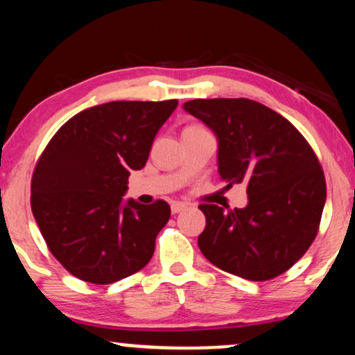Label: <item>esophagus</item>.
I'll list each match as a JSON object with an SVG mask.
<instances>
[{
	"label": "esophagus",
	"instance_id": "esophagus-1",
	"mask_svg": "<svg viewBox=\"0 0 355 355\" xmlns=\"http://www.w3.org/2000/svg\"><path fill=\"white\" fill-rule=\"evenodd\" d=\"M172 213H180V211H183L187 208V205L185 203H180V202H175V203H172Z\"/></svg>",
	"mask_w": 355,
	"mask_h": 355
}]
</instances>
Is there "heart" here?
Returning a JSON list of instances; mask_svg holds the SVG:
<instances>
[{
    "mask_svg": "<svg viewBox=\"0 0 355 355\" xmlns=\"http://www.w3.org/2000/svg\"><path fill=\"white\" fill-rule=\"evenodd\" d=\"M190 127H198V125H190Z\"/></svg>",
    "mask_w": 355,
    "mask_h": 355,
    "instance_id": "1",
    "label": "heart"
}]
</instances>
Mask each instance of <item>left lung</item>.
Masks as SVG:
<instances>
[{"mask_svg":"<svg viewBox=\"0 0 355 355\" xmlns=\"http://www.w3.org/2000/svg\"><path fill=\"white\" fill-rule=\"evenodd\" d=\"M187 112L218 137L226 189L246 187L245 208L202 203L205 258L250 281L283 275L313 245L326 203V178L313 147L288 119L250 99H195Z\"/></svg>","mask_w":355,"mask_h":355,"instance_id":"8db88e82","label":"left lung"}]
</instances>
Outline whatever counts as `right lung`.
I'll return each mask as SVG.
<instances>
[{
  "label": "right lung",
  "mask_w": 355,
  "mask_h": 355,
  "mask_svg": "<svg viewBox=\"0 0 355 355\" xmlns=\"http://www.w3.org/2000/svg\"><path fill=\"white\" fill-rule=\"evenodd\" d=\"M177 105V99L115 101L85 109L42 150L33 172L31 210L49 251L72 276L110 284L150 261L170 205H122V196Z\"/></svg>",
  "instance_id": "obj_1"
}]
</instances>
